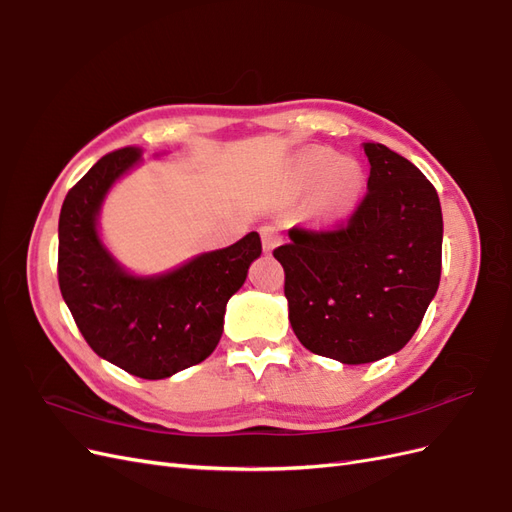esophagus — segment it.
Segmentation results:
<instances>
[{"label": "esophagus", "instance_id": "esophagus-1", "mask_svg": "<svg viewBox=\"0 0 512 512\" xmlns=\"http://www.w3.org/2000/svg\"><path fill=\"white\" fill-rule=\"evenodd\" d=\"M260 237H262V247H265V252H273L275 247L282 243L280 230H277L275 226H262L260 228Z\"/></svg>", "mask_w": 512, "mask_h": 512}]
</instances>
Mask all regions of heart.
<instances>
[{
  "instance_id": "1",
  "label": "heart",
  "mask_w": 512,
  "mask_h": 512,
  "mask_svg": "<svg viewBox=\"0 0 512 512\" xmlns=\"http://www.w3.org/2000/svg\"><path fill=\"white\" fill-rule=\"evenodd\" d=\"M335 163H337V158L331 156V153H318V156H312L307 160L309 168L316 170V173H327V170H331ZM359 183H361V179H359V173H356L354 166L338 164L333 169L327 185H324V192H322L324 207L331 211L344 209L354 198L356 190H359Z\"/></svg>"
}]
</instances>
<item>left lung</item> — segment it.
<instances>
[{
	"label": "left lung",
	"instance_id": "obj_1",
	"mask_svg": "<svg viewBox=\"0 0 512 512\" xmlns=\"http://www.w3.org/2000/svg\"><path fill=\"white\" fill-rule=\"evenodd\" d=\"M367 194L346 224L294 226L273 256L286 273L299 342L344 365L404 348L440 284L442 209L427 177L380 143H363Z\"/></svg>",
	"mask_w": 512,
	"mask_h": 512
}]
</instances>
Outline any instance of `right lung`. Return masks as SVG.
<instances>
[{
    "instance_id": "right-lung-1",
    "label": "right lung",
    "mask_w": 512,
    "mask_h": 512,
    "mask_svg": "<svg viewBox=\"0 0 512 512\" xmlns=\"http://www.w3.org/2000/svg\"><path fill=\"white\" fill-rule=\"evenodd\" d=\"M141 162L134 147L108 153L68 192L59 213L57 275L91 350L136 378L164 380L218 346L226 303L260 258L262 243L250 232L164 273L128 271L102 241L100 211L113 185Z\"/></svg>"
}]
</instances>
